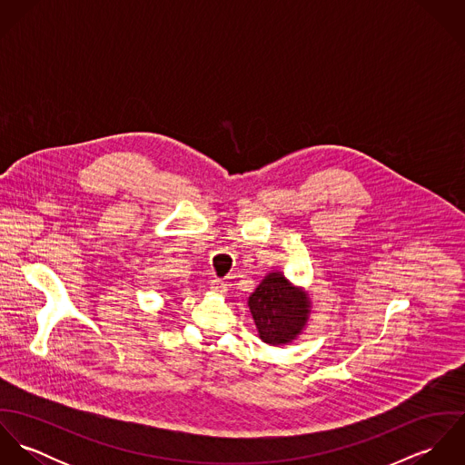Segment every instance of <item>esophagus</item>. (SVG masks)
Instances as JSON below:
<instances>
[{"instance_id": "esophagus-1", "label": "esophagus", "mask_w": 465, "mask_h": 465, "mask_svg": "<svg viewBox=\"0 0 465 465\" xmlns=\"http://www.w3.org/2000/svg\"><path fill=\"white\" fill-rule=\"evenodd\" d=\"M211 290L218 295H223L227 292V284L222 281V279H213L211 281Z\"/></svg>"}]
</instances>
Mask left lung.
Wrapping results in <instances>:
<instances>
[{
    "label": "left lung",
    "mask_w": 465,
    "mask_h": 465,
    "mask_svg": "<svg viewBox=\"0 0 465 465\" xmlns=\"http://www.w3.org/2000/svg\"><path fill=\"white\" fill-rule=\"evenodd\" d=\"M256 331L268 345H288L306 331L313 302L310 292L293 284L282 272H268L258 288L249 295Z\"/></svg>",
    "instance_id": "left-lung-1"
}]
</instances>
